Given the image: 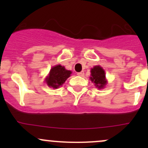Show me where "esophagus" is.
Returning <instances> with one entry per match:
<instances>
[{"instance_id":"34e87169","label":"esophagus","mask_w":148,"mask_h":148,"mask_svg":"<svg viewBox=\"0 0 148 148\" xmlns=\"http://www.w3.org/2000/svg\"><path fill=\"white\" fill-rule=\"evenodd\" d=\"M77 75L79 76V77H83L84 75V71H80V72L77 73Z\"/></svg>"}]
</instances>
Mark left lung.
Listing matches in <instances>:
<instances>
[{
	"instance_id": "obj_1",
	"label": "left lung",
	"mask_w": 148,
	"mask_h": 148,
	"mask_svg": "<svg viewBox=\"0 0 148 148\" xmlns=\"http://www.w3.org/2000/svg\"><path fill=\"white\" fill-rule=\"evenodd\" d=\"M90 80L98 89H103L107 84V82L105 78V72L100 66H95L91 69Z\"/></svg>"
}]
</instances>
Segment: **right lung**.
<instances>
[{
  "mask_svg": "<svg viewBox=\"0 0 148 148\" xmlns=\"http://www.w3.org/2000/svg\"><path fill=\"white\" fill-rule=\"evenodd\" d=\"M71 71L66 70L64 66L61 65H56L52 67L50 70L49 76L46 78L45 82L49 87L53 89H57L62 86L66 80L70 77Z\"/></svg>",
  "mask_w": 148,
  "mask_h": 148,
  "instance_id": "right-lung-1",
  "label": "right lung"
}]
</instances>
